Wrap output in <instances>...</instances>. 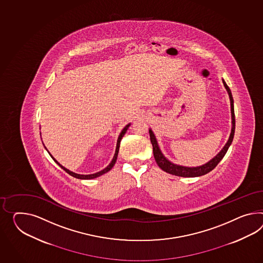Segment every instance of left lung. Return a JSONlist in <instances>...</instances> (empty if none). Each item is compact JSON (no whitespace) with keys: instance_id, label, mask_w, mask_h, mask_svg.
I'll use <instances>...</instances> for the list:
<instances>
[{"instance_id":"obj_1","label":"left lung","mask_w":263,"mask_h":263,"mask_svg":"<svg viewBox=\"0 0 263 263\" xmlns=\"http://www.w3.org/2000/svg\"><path fill=\"white\" fill-rule=\"evenodd\" d=\"M223 84L225 86V88L227 89L228 93H229L230 101H231V111H232V123H233V127H232V132L230 135L229 140L226 143V145L224 146V148L221 149V152L216 155V157H214L211 161L206 163L205 165L200 166V167H195V168H188V167H183V166H178L175 165L173 163L167 160L164 155H162L160 149L158 148L157 142L155 139L154 133L149 129V138L151 142L153 145V152H154V156H155V161L157 163V165L159 166V168L163 170L164 172L171 174V175H176V176H182V177H195V176H201V175H206L212 170L216 168L217 164L220 162V160L224 157V155H226L230 145L232 144L233 139H234V135H235V128H236V119H235V110H234V100H233V96L229 87L227 86V84L223 80Z\"/></svg>"}]
</instances>
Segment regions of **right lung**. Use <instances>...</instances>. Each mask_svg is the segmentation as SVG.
Masks as SVG:
<instances>
[{
    "label": "right lung",
    "mask_w": 263,
    "mask_h": 263,
    "mask_svg": "<svg viewBox=\"0 0 263 263\" xmlns=\"http://www.w3.org/2000/svg\"><path fill=\"white\" fill-rule=\"evenodd\" d=\"M128 127H129V124L127 125L125 128H123V130L121 132V134L119 135V137H118V140H117V146H116V151H115V155L114 156V159H112V161L110 162V164L108 165V167L106 168H104L103 171L101 172H99V173H96V174H93V175H77V174H74V173H72V172H70V171H68L66 168H64L62 165H60L58 162L56 161L55 159H54L53 157H52V159H53L54 161L56 162L59 166H60L61 168H63L64 171H66L67 173H68V175H71V176H73L75 178H78V179H92V178H96V177H98V176H100V175H104V174H106L107 172H108L110 168L114 167V165L115 164V162H116V159H117V155H118V152H119V147H120V142H121L122 137L124 136V135L126 134V132H127V129H128Z\"/></svg>",
    "instance_id": "1"
}]
</instances>
